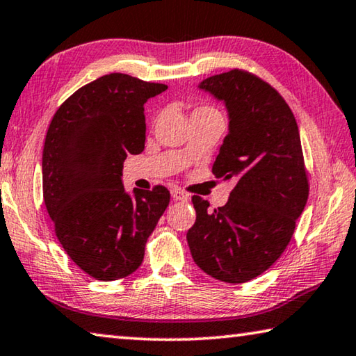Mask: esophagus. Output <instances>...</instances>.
<instances>
[{"mask_svg":"<svg viewBox=\"0 0 356 356\" xmlns=\"http://www.w3.org/2000/svg\"><path fill=\"white\" fill-rule=\"evenodd\" d=\"M171 196H172V198L176 200V201H187V200H188V196L185 195L184 191L180 190V188H172V190H171Z\"/></svg>","mask_w":356,"mask_h":356,"instance_id":"obj_1","label":"esophagus"}]
</instances>
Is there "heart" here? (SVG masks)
<instances>
[{
  "label": "heart",
  "mask_w": 356,
  "mask_h": 356,
  "mask_svg": "<svg viewBox=\"0 0 356 356\" xmlns=\"http://www.w3.org/2000/svg\"><path fill=\"white\" fill-rule=\"evenodd\" d=\"M196 111H213V109H211V107H200V109H196Z\"/></svg>",
  "instance_id": "obj_1"
}]
</instances>
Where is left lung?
Returning a JSON list of instances; mask_svg holds the SVG:
<instances>
[{
	"mask_svg": "<svg viewBox=\"0 0 356 356\" xmlns=\"http://www.w3.org/2000/svg\"><path fill=\"white\" fill-rule=\"evenodd\" d=\"M198 88L227 107L228 134L212 172L236 185L223 207L209 209L201 196L191 198L196 222L187 233L188 247L211 277L244 284L284 253L306 207L300 129L277 90L250 72H222Z\"/></svg>",
	"mask_w": 356,
	"mask_h": 356,
	"instance_id": "left-lung-1",
	"label": "left lung"
}]
</instances>
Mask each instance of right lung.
I'll list each match as a JSON object with an SVG mask.
<instances>
[{"label": "right lung", "instance_id": "right-lung-1", "mask_svg": "<svg viewBox=\"0 0 356 356\" xmlns=\"http://www.w3.org/2000/svg\"><path fill=\"white\" fill-rule=\"evenodd\" d=\"M165 83L112 72L58 107L42 152V191L61 247L83 273L111 282L133 274L169 204V191L123 187L127 155L145 144L144 104Z\"/></svg>", "mask_w": 356, "mask_h": 356}]
</instances>
